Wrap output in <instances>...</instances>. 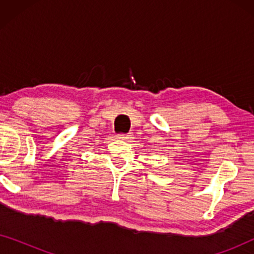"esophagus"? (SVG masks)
Wrapping results in <instances>:
<instances>
[{"label": "esophagus", "mask_w": 254, "mask_h": 254, "mask_svg": "<svg viewBox=\"0 0 254 254\" xmlns=\"http://www.w3.org/2000/svg\"><path fill=\"white\" fill-rule=\"evenodd\" d=\"M118 138H119V140H123V141H130L131 140V135H129V134H120V135H118Z\"/></svg>", "instance_id": "obj_1"}]
</instances>
